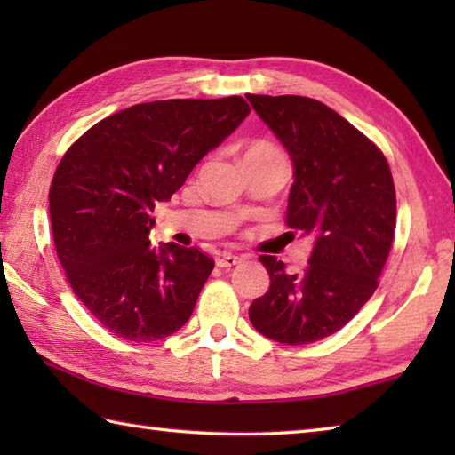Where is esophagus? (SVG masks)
<instances>
[{
  "label": "esophagus",
  "instance_id": "34e87169",
  "mask_svg": "<svg viewBox=\"0 0 455 455\" xmlns=\"http://www.w3.org/2000/svg\"><path fill=\"white\" fill-rule=\"evenodd\" d=\"M243 262V256H235V254H222L219 259H217V266L219 267H233L236 264Z\"/></svg>",
  "mask_w": 455,
  "mask_h": 455
}]
</instances>
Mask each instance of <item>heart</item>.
I'll return each instance as SVG.
<instances>
[{
	"instance_id": "heart-1",
	"label": "heart",
	"mask_w": 455,
	"mask_h": 455,
	"mask_svg": "<svg viewBox=\"0 0 455 455\" xmlns=\"http://www.w3.org/2000/svg\"><path fill=\"white\" fill-rule=\"evenodd\" d=\"M246 154H279V150L274 147V144H269L266 140H256L248 147ZM244 154V156H246Z\"/></svg>"
}]
</instances>
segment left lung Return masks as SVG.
<instances>
[{
    "instance_id": "obj_1",
    "label": "left lung",
    "mask_w": 455,
    "mask_h": 455,
    "mask_svg": "<svg viewBox=\"0 0 455 455\" xmlns=\"http://www.w3.org/2000/svg\"><path fill=\"white\" fill-rule=\"evenodd\" d=\"M293 162L287 227L313 236L303 274L259 256L269 289L250 305L259 334L289 346L340 331L370 301L393 244L397 197L383 152L324 103L246 95Z\"/></svg>"
}]
</instances>
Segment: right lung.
Here are the masks:
<instances>
[{"mask_svg":"<svg viewBox=\"0 0 455 455\" xmlns=\"http://www.w3.org/2000/svg\"><path fill=\"white\" fill-rule=\"evenodd\" d=\"M248 113L240 95L139 103L93 124L58 164L48 193L56 254L115 336L154 342L188 323L215 262L196 246L154 248L152 211Z\"/></svg>","mask_w":455,"mask_h":455,"instance_id":"add662e5","label":"right lung"}]
</instances>
